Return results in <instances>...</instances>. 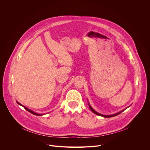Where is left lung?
Listing matches in <instances>:
<instances>
[{"label":"left lung","instance_id":"1","mask_svg":"<svg viewBox=\"0 0 150 150\" xmlns=\"http://www.w3.org/2000/svg\"><path fill=\"white\" fill-rule=\"evenodd\" d=\"M89 107H90V110L94 113H95V114H96V115H98V116H103V117H113V116H117V115H119L120 113H122L123 111H122V112H119V113H116V114H115V115H109V116H106V115H101V114H100V113H97V112H96L89 105Z\"/></svg>","mask_w":150,"mask_h":150}]
</instances>
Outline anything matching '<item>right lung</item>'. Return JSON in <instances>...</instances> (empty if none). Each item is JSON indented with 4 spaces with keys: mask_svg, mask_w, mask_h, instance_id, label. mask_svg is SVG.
<instances>
[{
    "mask_svg": "<svg viewBox=\"0 0 150 150\" xmlns=\"http://www.w3.org/2000/svg\"><path fill=\"white\" fill-rule=\"evenodd\" d=\"M19 105H22L23 107V108L26 110H27L28 112H29L30 113H32V114H33V115H37V116H41V115H40V114H38V113H34L33 111H32V110H30V109H28V108H26V107H25V106H24V105H23L22 104H21L20 103H19L18 102H17Z\"/></svg>",
    "mask_w": 150,
    "mask_h": 150,
    "instance_id": "right-lung-1",
    "label": "right lung"
}]
</instances>
